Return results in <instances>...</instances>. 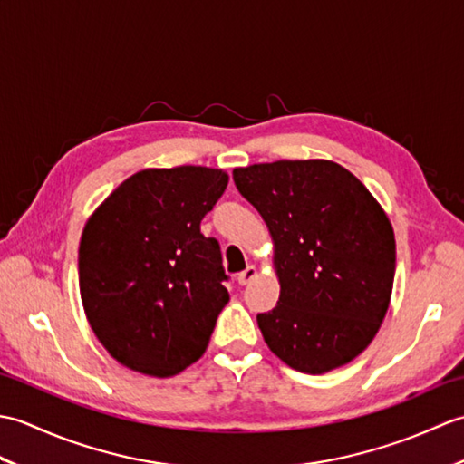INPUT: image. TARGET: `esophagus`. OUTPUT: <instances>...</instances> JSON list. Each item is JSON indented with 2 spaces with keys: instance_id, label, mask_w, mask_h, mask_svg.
<instances>
[{
  "instance_id": "obj_1",
  "label": "esophagus",
  "mask_w": 464,
  "mask_h": 464,
  "mask_svg": "<svg viewBox=\"0 0 464 464\" xmlns=\"http://www.w3.org/2000/svg\"><path fill=\"white\" fill-rule=\"evenodd\" d=\"M255 277H257V269H255L253 265H249L247 269L241 271V273L237 275V283H239V285H247V283L253 281Z\"/></svg>"
}]
</instances>
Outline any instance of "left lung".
<instances>
[{
	"label": "left lung",
	"mask_w": 464,
	"mask_h": 464,
	"mask_svg": "<svg viewBox=\"0 0 464 464\" xmlns=\"http://www.w3.org/2000/svg\"><path fill=\"white\" fill-rule=\"evenodd\" d=\"M275 243L281 295L259 313L265 343L291 369L321 374L367 349L395 281V233L357 177L323 161H275L233 171Z\"/></svg>",
	"instance_id": "obj_1"
}]
</instances>
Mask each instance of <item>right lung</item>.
<instances>
[{
	"instance_id": "obj_1",
	"label": "right lung",
	"mask_w": 464,
	"mask_h": 464,
	"mask_svg": "<svg viewBox=\"0 0 464 464\" xmlns=\"http://www.w3.org/2000/svg\"><path fill=\"white\" fill-rule=\"evenodd\" d=\"M229 177L183 165L131 175L87 221L80 291L115 361L171 377L201 357L229 303L221 247L201 233Z\"/></svg>"
}]
</instances>
